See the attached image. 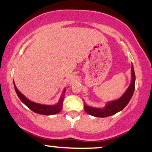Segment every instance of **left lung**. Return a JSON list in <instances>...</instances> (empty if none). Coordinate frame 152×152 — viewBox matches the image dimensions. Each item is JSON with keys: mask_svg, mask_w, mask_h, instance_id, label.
<instances>
[{"mask_svg": "<svg viewBox=\"0 0 152 152\" xmlns=\"http://www.w3.org/2000/svg\"><path fill=\"white\" fill-rule=\"evenodd\" d=\"M131 82L127 90L117 100L108 102L104 108H95L89 106L85 102V110L89 115L99 118H105L113 115L118 112L121 111L128 105L133 95L135 87V74L133 65L131 67Z\"/></svg>", "mask_w": 152, "mask_h": 152, "instance_id": "left-lung-1", "label": "left lung"}]
</instances>
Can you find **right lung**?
<instances>
[{
	"label": "right lung",
	"mask_w": 152,
	"mask_h": 152,
	"mask_svg": "<svg viewBox=\"0 0 152 152\" xmlns=\"http://www.w3.org/2000/svg\"><path fill=\"white\" fill-rule=\"evenodd\" d=\"M14 87L19 99L21 100V102L23 103L24 105H26L29 109H31L32 111L34 112V113L41 114V115H50L59 113V112L62 110V108H63V99H64L65 91H66L65 89H63V93H62L61 96V98H60L57 104L55 105H45L33 102H31V101L29 100L27 97L22 94L17 89L16 85H15V82Z\"/></svg>",
	"instance_id": "add662e5"
}]
</instances>
